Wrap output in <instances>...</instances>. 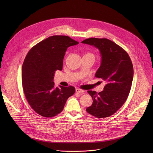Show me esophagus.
<instances>
[{
    "instance_id": "esophagus-1",
    "label": "esophagus",
    "mask_w": 153,
    "mask_h": 153,
    "mask_svg": "<svg viewBox=\"0 0 153 153\" xmlns=\"http://www.w3.org/2000/svg\"><path fill=\"white\" fill-rule=\"evenodd\" d=\"M76 92H78V93H84L85 91H84V90H82V89L76 88Z\"/></svg>"
}]
</instances>
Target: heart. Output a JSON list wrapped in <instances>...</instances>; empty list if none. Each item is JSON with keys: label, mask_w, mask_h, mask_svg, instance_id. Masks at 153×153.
<instances>
[{"label": "heart", "mask_w": 153, "mask_h": 153, "mask_svg": "<svg viewBox=\"0 0 153 153\" xmlns=\"http://www.w3.org/2000/svg\"><path fill=\"white\" fill-rule=\"evenodd\" d=\"M84 55H92V56H93V55L92 54V53H89V52H88L87 53H85Z\"/></svg>", "instance_id": "1"}]
</instances>
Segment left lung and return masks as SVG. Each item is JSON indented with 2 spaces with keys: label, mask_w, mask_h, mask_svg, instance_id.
Listing matches in <instances>:
<instances>
[{
  "label": "left lung",
  "mask_w": 153,
  "mask_h": 153,
  "mask_svg": "<svg viewBox=\"0 0 153 153\" xmlns=\"http://www.w3.org/2000/svg\"><path fill=\"white\" fill-rule=\"evenodd\" d=\"M82 43L100 50L101 64L95 77L106 83L104 90L98 94L88 91L93 103L86 110L97 118L108 117L123 105L129 95L134 75L131 59L123 48L106 38H91Z\"/></svg>",
  "instance_id": "1"
}]
</instances>
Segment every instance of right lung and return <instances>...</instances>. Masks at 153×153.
<instances>
[{"mask_svg":"<svg viewBox=\"0 0 153 153\" xmlns=\"http://www.w3.org/2000/svg\"><path fill=\"white\" fill-rule=\"evenodd\" d=\"M78 44L68 36L55 35L36 44L27 53L22 65V86L27 102L39 115L46 118L57 115L75 93L72 86L55 87L53 79L55 71L62 69L67 48Z\"/></svg>","mask_w":153,"mask_h":153,"instance_id":"1","label":"right lung"}]
</instances>
